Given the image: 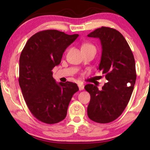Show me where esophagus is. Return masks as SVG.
Listing matches in <instances>:
<instances>
[{
  "label": "esophagus",
  "instance_id": "1",
  "mask_svg": "<svg viewBox=\"0 0 150 150\" xmlns=\"http://www.w3.org/2000/svg\"><path fill=\"white\" fill-rule=\"evenodd\" d=\"M78 87H79V88L80 91L84 89V85H83V84H81V83H79Z\"/></svg>",
  "mask_w": 150,
  "mask_h": 150
}]
</instances>
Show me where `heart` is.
Returning <instances> with one entry per match:
<instances>
[{
	"mask_svg": "<svg viewBox=\"0 0 150 150\" xmlns=\"http://www.w3.org/2000/svg\"><path fill=\"white\" fill-rule=\"evenodd\" d=\"M91 48H93V49H96L95 47L94 46L93 44H90V43H85L82 45L81 46V50H85V49H91Z\"/></svg>",
	"mask_w": 150,
	"mask_h": 150,
	"instance_id": "1",
	"label": "heart"
}]
</instances>
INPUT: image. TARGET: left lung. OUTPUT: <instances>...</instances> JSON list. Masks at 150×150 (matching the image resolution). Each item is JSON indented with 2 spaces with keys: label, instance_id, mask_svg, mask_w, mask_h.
<instances>
[{
  "label": "left lung",
  "instance_id": "left-lung-1",
  "mask_svg": "<svg viewBox=\"0 0 150 150\" xmlns=\"http://www.w3.org/2000/svg\"><path fill=\"white\" fill-rule=\"evenodd\" d=\"M87 36L100 40L102 55L98 69L108 80L102 90L93 84L85 85L91 95L87 115L96 122L109 123L122 115L130 99L136 79L135 60L128 42L118 30L102 26Z\"/></svg>",
  "mask_w": 150,
  "mask_h": 150
}]
</instances>
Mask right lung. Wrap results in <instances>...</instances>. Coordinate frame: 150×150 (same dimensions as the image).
I'll return each instance as SVG.
<instances>
[{"mask_svg": "<svg viewBox=\"0 0 150 150\" xmlns=\"http://www.w3.org/2000/svg\"><path fill=\"white\" fill-rule=\"evenodd\" d=\"M78 36L56 30H43L28 40L20 54L18 81L22 95L31 113L42 122L63 120L73 95L79 91L76 83H57L52 71Z\"/></svg>", "mask_w": 150, "mask_h": 150, "instance_id": "right-lung-1", "label": "right lung"}]
</instances>
